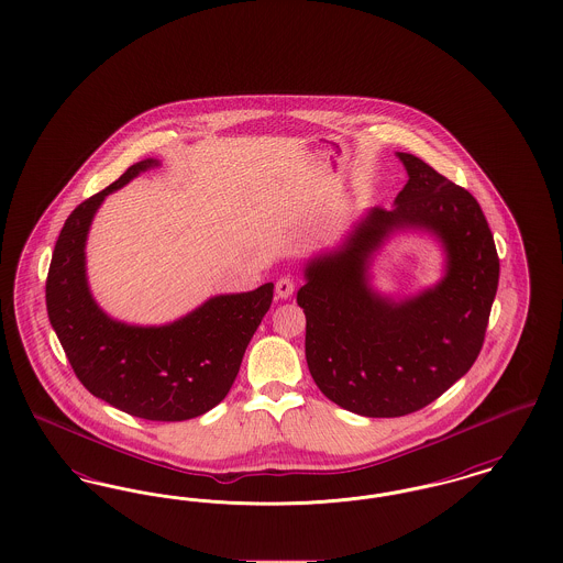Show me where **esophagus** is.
<instances>
[{"instance_id": "obj_1", "label": "esophagus", "mask_w": 563, "mask_h": 563, "mask_svg": "<svg viewBox=\"0 0 563 563\" xmlns=\"http://www.w3.org/2000/svg\"><path fill=\"white\" fill-rule=\"evenodd\" d=\"M295 291V280L294 276H289V274H285V276H280L278 280H276V295L280 297V299H289Z\"/></svg>"}]
</instances>
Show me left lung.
<instances>
[{"instance_id": "8db88e82", "label": "left lung", "mask_w": 563, "mask_h": 563, "mask_svg": "<svg viewBox=\"0 0 563 563\" xmlns=\"http://www.w3.org/2000/svg\"><path fill=\"white\" fill-rule=\"evenodd\" d=\"M407 184L395 209L375 207L335 253L306 268L297 303L306 314V361L329 401L367 418H399L439 399L482 352L500 260L471 191L413 154H397ZM437 233L449 251L446 278L405 302L375 296L368 257L395 229Z\"/></svg>"}]
</instances>
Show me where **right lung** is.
<instances>
[{"label":"right lung","mask_w":563,"mask_h":563,"mask_svg":"<svg viewBox=\"0 0 563 563\" xmlns=\"http://www.w3.org/2000/svg\"><path fill=\"white\" fill-rule=\"evenodd\" d=\"M158 162L133 164L67 217L46 278V308L74 374L88 393L143 420L181 422L207 413L230 393L244 350L266 317L274 285L217 295L162 327L111 321L86 283L84 246L103 198Z\"/></svg>","instance_id":"right-lung-1"}]
</instances>
